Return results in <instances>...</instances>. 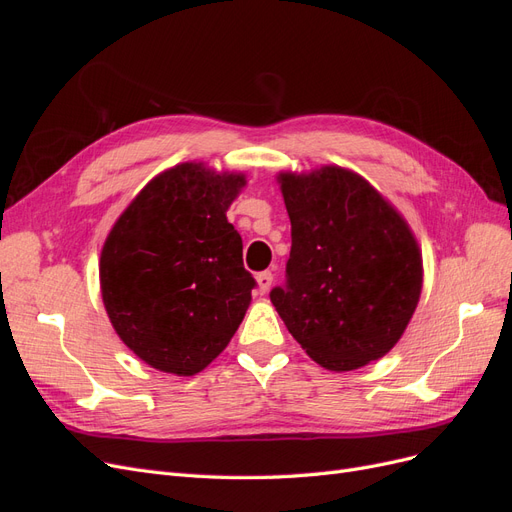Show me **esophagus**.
<instances>
[{
  "label": "esophagus",
  "mask_w": 512,
  "mask_h": 512,
  "mask_svg": "<svg viewBox=\"0 0 512 512\" xmlns=\"http://www.w3.org/2000/svg\"><path fill=\"white\" fill-rule=\"evenodd\" d=\"M256 282H258V290L265 294V292H269V288H271V284H273V271H260L258 275H256Z\"/></svg>",
  "instance_id": "34e87169"
}]
</instances>
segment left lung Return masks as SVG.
Returning <instances> with one entry per match:
<instances>
[{
  "instance_id": "1",
  "label": "left lung",
  "mask_w": 512,
  "mask_h": 512,
  "mask_svg": "<svg viewBox=\"0 0 512 512\" xmlns=\"http://www.w3.org/2000/svg\"><path fill=\"white\" fill-rule=\"evenodd\" d=\"M292 226L271 303L316 363L350 371L389 352L414 314L423 260L408 224L359 175H282Z\"/></svg>"
}]
</instances>
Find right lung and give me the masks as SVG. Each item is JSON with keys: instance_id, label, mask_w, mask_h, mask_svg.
<instances>
[{"instance_id": "right-lung-1", "label": "right lung", "mask_w": 512, "mask_h": 512, "mask_svg": "<svg viewBox=\"0 0 512 512\" xmlns=\"http://www.w3.org/2000/svg\"><path fill=\"white\" fill-rule=\"evenodd\" d=\"M243 183L179 164L147 183L108 235L104 307L121 342L147 365L194 376L239 329L256 280L226 211Z\"/></svg>"}]
</instances>
